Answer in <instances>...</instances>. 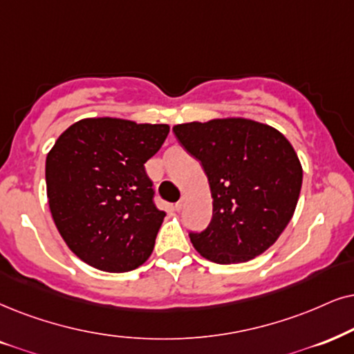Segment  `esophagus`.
<instances>
[{
    "instance_id": "esophagus-1",
    "label": "esophagus",
    "mask_w": 354,
    "mask_h": 354,
    "mask_svg": "<svg viewBox=\"0 0 354 354\" xmlns=\"http://www.w3.org/2000/svg\"><path fill=\"white\" fill-rule=\"evenodd\" d=\"M185 204H186V199L181 198L176 204H174V207H176V210H181L183 207H185Z\"/></svg>"
}]
</instances>
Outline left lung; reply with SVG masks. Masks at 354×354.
<instances>
[{
    "mask_svg": "<svg viewBox=\"0 0 354 354\" xmlns=\"http://www.w3.org/2000/svg\"><path fill=\"white\" fill-rule=\"evenodd\" d=\"M198 158L212 196V221L189 234L194 248L218 265L259 257L283 234L296 210L302 165L277 129L245 118L210 119L173 127Z\"/></svg>",
    "mask_w": 354,
    "mask_h": 354,
    "instance_id": "8db88e82",
    "label": "left lung"
}]
</instances>
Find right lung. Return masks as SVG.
Here are the masks:
<instances>
[{
  "instance_id": "obj_1",
  "label": "right lung",
  "mask_w": 354,
  "mask_h": 354,
  "mask_svg": "<svg viewBox=\"0 0 354 354\" xmlns=\"http://www.w3.org/2000/svg\"><path fill=\"white\" fill-rule=\"evenodd\" d=\"M168 124L88 118L71 124L47 153L48 207L58 234L82 261L127 272L153 252L167 214L153 204L145 163Z\"/></svg>"
}]
</instances>
